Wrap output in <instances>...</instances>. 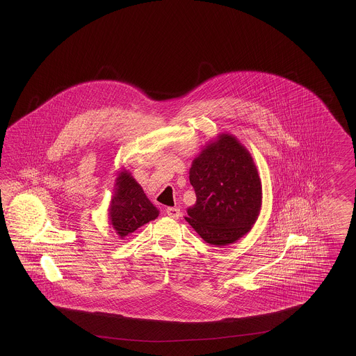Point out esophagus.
Wrapping results in <instances>:
<instances>
[{
  "label": "esophagus",
  "mask_w": 356,
  "mask_h": 356,
  "mask_svg": "<svg viewBox=\"0 0 356 356\" xmlns=\"http://www.w3.org/2000/svg\"><path fill=\"white\" fill-rule=\"evenodd\" d=\"M167 215L172 219H178L181 216V210L178 207H168Z\"/></svg>",
  "instance_id": "obj_1"
}]
</instances>
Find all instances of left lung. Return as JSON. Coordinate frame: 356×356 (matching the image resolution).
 <instances>
[{"instance_id": "obj_1", "label": "left lung", "mask_w": 356, "mask_h": 356, "mask_svg": "<svg viewBox=\"0 0 356 356\" xmlns=\"http://www.w3.org/2000/svg\"><path fill=\"white\" fill-rule=\"evenodd\" d=\"M189 181L196 204L186 220L204 242H236L254 225L262 206V184L250 152L236 137L221 134L192 161Z\"/></svg>"}]
</instances>
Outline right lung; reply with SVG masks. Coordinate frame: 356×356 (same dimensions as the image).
I'll return each instance as SVG.
<instances>
[{"mask_svg": "<svg viewBox=\"0 0 356 356\" xmlns=\"http://www.w3.org/2000/svg\"><path fill=\"white\" fill-rule=\"evenodd\" d=\"M108 216L109 224L123 239L146 222L156 219L159 210L150 202L131 173L122 170L115 178Z\"/></svg>", "mask_w": 356, "mask_h": 356, "instance_id": "right-lung-1", "label": "right lung"}]
</instances>
